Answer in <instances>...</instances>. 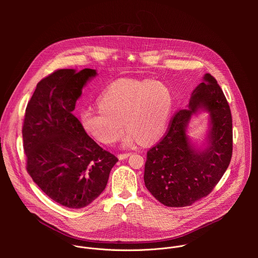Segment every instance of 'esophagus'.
<instances>
[{
	"label": "esophagus",
	"instance_id": "1",
	"mask_svg": "<svg viewBox=\"0 0 258 258\" xmlns=\"http://www.w3.org/2000/svg\"><path fill=\"white\" fill-rule=\"evenodd\" d=\"M132 154L131 153H125V154H119L118 155V159L119 160H123V159H126L127 157H130Z\"/></svg>",
	"mask_w": 258,
	"mask_h": 258
}]
</instances>
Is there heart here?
Returning a JSON list of instances; mask_svg holds the SVG:
<instances>
[{"instance_id": "heart-1", "label": "heart", "mask_w": 258, "mask_h": 258, "mask_svg": "<svg viewBox=\"0 0 258 258\" xmlns=\"http://www.w3.org/2000/svg\"><path fill=\"white\" fill-rule=\"evenodd\" d=\"M172 95L164 84L151 80H119L100 96L99 108L82 112L85 131L97 141L110 145L128 128L124 147H133L142 140L150 143L159 139L167 126L172 109Z\"/></svg>"}]
</instances>
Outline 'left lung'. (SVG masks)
<instances>
[{
    "label": "left lung",
    "mask_w": 258,
    "mask_h": 258,
    "mask_svg": "<svg viewBox=\"0 0 258 258\" xmlns=\"http://www.w3.org/2000/svg\"><path fill=\"white\" fill-rule=\"evenodd\" d=\"M202 112L209 114V122L205 141L198 144L187 127ZM232 152L230 106L216 80L205 73L187 108L174 115L164 138L147 152L145 186L165 206H189L212 191L229 167Z\"/></svg>",
    "instance_id": "obj_1"
}]
</instances>
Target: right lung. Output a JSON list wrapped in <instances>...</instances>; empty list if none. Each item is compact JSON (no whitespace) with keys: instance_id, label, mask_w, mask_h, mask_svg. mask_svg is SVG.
Segmentation results:
<instances>
[{"instance_id":"right-lung-1","label":"right lung","mask_w":258,"mask_h":258,"mask_svg":"<svg viewBox=\"0 0 258 258\" xmlns=\"http://www.w3.org/2000/svg\"><path fill=\"white\" fill-rule=\"evenodd\" d=\"M96 69H59L36 85L22 127L26 169L55 202L73 209L92 203L106 188L118 159L86 133L72 114Z\"/></svg>"}]
</instances>
